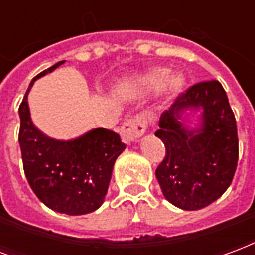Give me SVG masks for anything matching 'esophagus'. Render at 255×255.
Returning a JSON list of instances; mask_svg holds the SVG:
<instances>
[{
  "label": "esophagus",
  "mask_w": 255,
  "mask_h": 255,
  "mask_svg": "<svg viewBox=\"0 0 255 255\" xmlns=\"http://www.w3.org/2000/svg\"><path fill=\"white\" fill-rule=\"evenodd\" d=\"M146 131V122L143 120V117L136 116L133 119H129L124 123L120 129V135L124 143H132L136 142L138 138H140Z\"/></svg>",
  "instance_id": "esophagus-1"
}]
</instances>
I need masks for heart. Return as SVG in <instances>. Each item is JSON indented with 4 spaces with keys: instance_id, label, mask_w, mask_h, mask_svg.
Listing matches in <instances>:
<instances>
[{
    "instance_id": "1",
    "label": "heart",
    "mask_w": 255,
    "mask_h": 255,
    "mask_svg": "<svg viewBox=\"0 0 255 255\" xmlns=\"http://www.w3.org/2000/svg\"><path fill=\"white\" fill-rule=\"evenodd\" d=\"M168 73H169V71L166 68H151L142 76L139 84H140V87L146 90H155L165 84V89L173 93V91H176L182 87L183 78L180 75H171L168 78Z\"/></svg>"
}]
</instances>
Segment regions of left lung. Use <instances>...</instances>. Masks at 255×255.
Listing matches in <instances>:
<instances>
[{
    "mask_svg": "<svg viewBox=\"0 0 255 255\" xmlns=\"http://www.w3.org/2000/svg\"><path fill=\"white\" fill-rule=\"evenodd\" d=\"M197 113V123L191 117ZM155 136L166 147L155 177L172 205L198 210L230 187L238 164L235 116L217 80L201 82L177 97L160 117Z\"/></svg>",
    "mask_w": 255,
    "mask_h": 255,
    "instance_id": "8db88e82",
    "label": "left lung"
}]
</instances>
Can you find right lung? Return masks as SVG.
<instances>
[{
  "mask_svg": "<svg viewBox=\"0 0 255 255\" xmlns=\"http://www.w3.org/2000/svg\"><path fill=\"white\" fill-rule=\"evenodd\" d=\"M64 63L54 64L31 80L19 108V143L25 177L41 202L58 213L80 216L104 203L115 161L126 144L105 128L60 140L47 136L32 123L27 101L32 84Z\"/></svg>",
  "mask_w": 255,
  "mask_h": 255,
  "instance_id": "obj_1",
  "label": "right lung"
}]
</instances>
